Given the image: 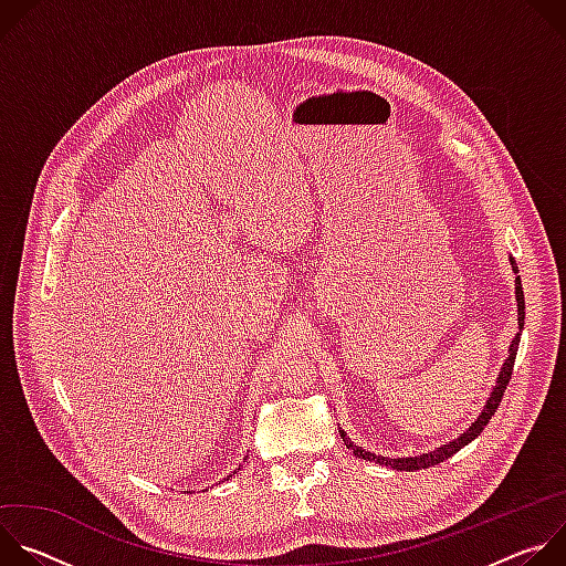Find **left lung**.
<instances>
[{
	"instance_id": "1",
	"label": "left lung",
	"mask_w": 566,
	"mask_h": 566,
	"mask_svg": "<svg viewBox=\"0 0 566 566\" xmlns=\"http://www.w3.org/2000/svg\"><path fill=\"white\" fill-rule=\"evenodd\" d=\"M509 260H511L513 273L517 275V264H515V260H513V258H509ZM515 300H517V325H520V332L515 334V338H513V343H511V347H509V358L504 360V365H502V369H500V374H497V382H495V387H493V391H491V396H489V400H486V406H483V410L479 412V417H476L457 439H452V441H448V443H443V446H439V448H434V450H428V452H423V454H415V457H382V454H374V452H369V450L356 446V443L347 437V432L340 430V439L345 441V446L352 448L358 459L374 461V463H378V465H387V468L400 470V472H402V470H406V472L412 470V472H415V470H423V468H430V465H437V463L446 461L448 457L457 454L463 446H468L472 439H476V437L483 432V428L489 426V421L493 419V415L497 412L500 402H502V396H504L506 385H509L511 374H513V365H515V356H517V347H520V336H522V329H524V315H526V311H524V308H526V306H524V291H522V280H520V275L515 277Z\"/></svg>"
}]
</instances>
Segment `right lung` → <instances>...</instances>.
<instances>
[{
	"label": "right lung",
	"mask_w": 566,
	"mask_h": 566,
	"mask_svg": "<svg viewBox=\"0 0 566 566\" xmlns=\"http://www.w3.org/2000/svg\"><path fill=\"white\" fill-rule=\"evenodd\" d=\"M237 472H239V468H237ZM232 474H234V472H232ZM228 476H230V474H228Z\"/></svg>",
	"instance_id": "1"
}]
</instances>
